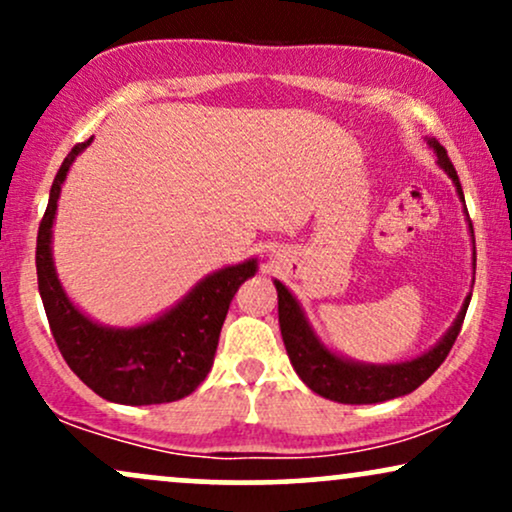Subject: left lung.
<instances>
[{
	"instance_id": "1",
	"label": "left lung",
	"mask_w": 512,
	"mask_h": 512,
	"mask_svg": "<svg viewBox=\"0 0 512 512\" xmlns=\"http://www.w3.org/2000/svg\"><path fill=\"white\" fill-rule=\"evenodd\" d=\"M428 146L436 151L440 168L450 175L457 187V195L464 202L460 178H457L455 166L448 158V151L440 146L436 139H428ZM469 231H472V221H469ZM474 236V231H472ZM477 264V255H474ZM276 293H279V327L281 337H284L286 354L291 358V366L296 368L298 378L303 380L310 390L317 395L332 399V402L342 404H375L385 402V399H395L414 392L421 383H426L433 373H436L445 356L450 354L452 344H455L457 334L462 330L464 315L469 308V293L464 298L460 315L455 317L452 327L445 332V337L428 349L426 354L411 358L404 363H385V366H373V363H358L349 358L337 356L334 351L327 349L325 344L317 339L313 327L305 320L301 303L293 298V293L286 289L281 281H274Z\"/></svg>"
}]
</instances>
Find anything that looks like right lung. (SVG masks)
I'll list each match as a JSON object with an SVG mask.
<instances>
[{
    "mask_svg": "<svg viewBox=\"0 0 512 512\" xmlns=\"http://www.w3.org/2000/svg\"><path fill=\"white\" fill-rule=\"evenodd\" d=\"M91 144H76L57 170L50 202L38 228V289L57 349L84 385L108 402L163 404L187 397L207 378L214 363L228 305L245 279L255 276L257 260L209 274L182 301L139 327H105L81 313L64 293L52 262V221L57 199L74 158Z\"/></svg>",
    "mask_w": 512,
    "mask_h": 512,
    "instance_id": "add662e5",
    "label": "right lung"
}]
</instances>
